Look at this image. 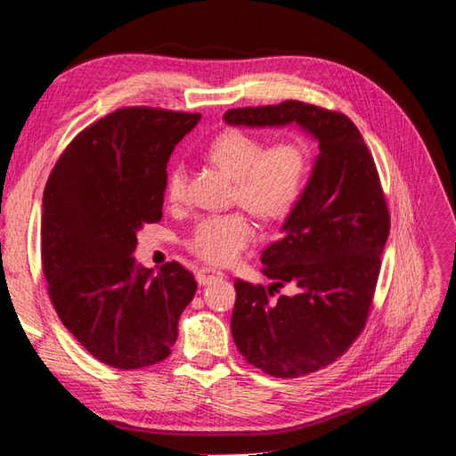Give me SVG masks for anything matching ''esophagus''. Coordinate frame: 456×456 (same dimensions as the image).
<instances>
[{
    "label": "esophagus",
    "instance_id": "esophagus-1",
    "mask_svg": "<svg viewBox=\"0 0 456 456\" xmlns=\"http://www.w3.org/2000/svg\"><path fill=\"white\" fill-rule=\"evenodd\" d=\"M224 277V273L217 272V270H212V267H202V270L196 272V281L200 285H209L217 281V279Z\"/></svg>",
    "mask_w": 456,
    "mask_h": 456
}]
</instances>
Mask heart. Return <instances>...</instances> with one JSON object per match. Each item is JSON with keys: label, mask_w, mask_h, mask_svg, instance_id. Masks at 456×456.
Segmentation results:
<instances>
[{"label": "heart", "mask_w": 456, "mask_h": 456, "mask_svg": "<svg viewBox=\"0 0 456 456\" xmlns=\"http://www.w3.org/2000/svg\"><path fill=\"white\" fill-rule=\"evenodd\" d=\"M208 158L235 181V200L264 221L285 219L298 204L310 175V148L302 138L290 136L265 146L264 140L244 131H225L208 146ZM189 173L183 161L167 171V200H184ZM254 239V227L244 214L202 217L194 225L186 247L198 258L231 264Z\"/></svg>", "instance_id": "b5f03b06"}]
</instances>
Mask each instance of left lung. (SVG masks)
Returning <instances> with one entry per match:
<instances>
[{
	"instance_id": "obj_1",
	"label": "left lung",
	"mask_w": 456,
	"mask_h": 456,
	"mask_svg": "<svg viewBox=\"0 0 456 456\" xmlns=\"http://www.w3.org/2000/svg\"><path fill=\"white\" fill-rule=\"evenodd\" d=\"M227 125L297 123L320 154L283 237L262 252L272 285L237 279L231 333L239 353L273 378H298L330 366L364 330L389 237L376 163L356 125L339 111L287 100L229 110ZM290 284L294 293L274 297Z\"/></svg>"
}]
</instances>
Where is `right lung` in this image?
Instances as JSON below:
<instances>
[{
	"mask_svg": "<svg viewBox=\"0 0 456 456\" xmlns=\"http://www.w3.org/2000/svg\"><path fill=\"white\" fill-rule=\"evenodd\" d=\"M200 113L123 108L78 133L44 189L40 250L52 305L103 364L166 360L196 293L189 270L154 273L133 258L136 232L161 219L167 161Z\"/></svg>",
	"mask_w": 456,
	"mask_h": 456,
	"instance_id": "1",
	"label": "right lung"
}]
</instances>
